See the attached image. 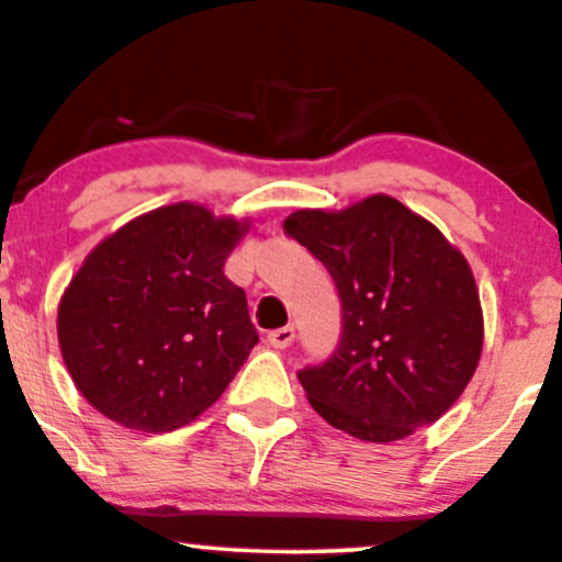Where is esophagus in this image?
<instances>
[{
    "label": "esophagus",
    "instance_id": "obj_1",
    "mask_svg": "<svg viewBox=\"0 0 562 562\" xmlns=\"http://www.w3.org/2000/svg\"><path fill=\"white\" fill-rule=\"evenodd\" d=\"M293 338H295V327L293 325L277 327V330H272V333L267 335L269 346H274V348H288L290 344H293Z\"/></svg>",
    "mask_w": 562,
    "mask_h": 562
}]
</instances>
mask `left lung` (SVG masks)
I'll list each match as a JSON object with an SVG mask.
<instances>
[{
  "mask_svg": "<svg viewBox=\"0 0 562 562\" xmlns=\"http://www.w3.org/2000/svg\"><path fill=\"white\" fill-rule=\"evenodd\" d=\"M288 237L322 261L340 295L333 357L299 370L333 428L389 443L436 423L473 378L483 317L473 272L447 237L396 198L295 211Z\"/></svg>",
  "mask_w": 562,
  "mask_h": 562,
  "instance_id": "left-lung-1",
  "label": "left lung"
}]
</instances>
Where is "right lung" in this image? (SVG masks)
Returning <instances> with one entry per match:
<instances>
[{"label":"right lung","instance_id":"obj_1","mask_svg":"<svg viewBox=\"0 0 562 562\" xmlns=\"http://www.w3.org/2000/svg\"><path fill=\"white\" fill-rule=\"evenodd\" d=\"M245 224L203 205L153 211L102 240L57 308L66 367L89 404L145 434L192 423L259 344L224 274Z\"/></svg>","mask_w":562,"mask_h":562}]
</instances>
